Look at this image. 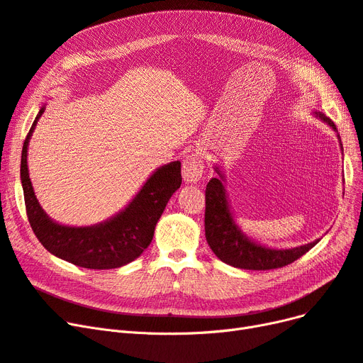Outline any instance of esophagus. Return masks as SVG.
I'll list each match as a JSON object with an SVG mask.
<instances>
[{
  "label": "esophagus",
  "instance_id": "obj_1",
  "mask_svg": "<svg viewBox=\"0 0 363 363\" xmlns=\"http://www.w3.org/2000/svg\"><path fill=\"white\" fill-rule=\"evenodd\" d=\"M204 171V162L199 153H191L183 159V180L186 183H196L199 182Z\"/></svg>",
  "mask_w": 363,
  "mask_h": 363
}]
</instances>
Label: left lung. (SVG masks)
Returning a JSON list of instances; mask_svg holds the SVG:
<instances>
[{
	"label": "left lung",
	"mask_w": 363,
	"mask_h": 363,
	"mask_svg": "<svg viewBox=\"0 0 363 363\" xmlns=\"http://www.w3.org/2000/svg\"><path fill=\"white\" fill-rule=\"evenodd\" d=\"M312 114L336 132L342 150L341 138L333 121L318 111H314ZM215 171L219 177L211 179L206 187V239L211 251L225 264L246 270L279 269L291 264L320 242V239H317L302 246L277 249L252 240L242 231L233 216L228 195L225 191V176L220 167L215 165Z\"/></svg>",
	"instance_id": "obj_1"
}]
</instances>
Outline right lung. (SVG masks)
<instances>
[{"mask_svg": "<svg viewBox=\"0 0 363 363\" xmlns=\"http://www.w3.org/2000/svg\"><path fill=\"white\" fill-rule=\"evenodd\" d=\"M43 112L45 106L40 108L33 123L21 157L25 207L35 237L52 255L84 269L106 270L129 264L152 243L159 218L182 184L180 160L169 162L153 171L132 201L109 219L90 227L58 223L42 208L28 172V144Z\"/></svg>", "mask_w": 363, "mask_h": 363, "instance_id": "obj_1", "label": "right lung"}]
</instances>
